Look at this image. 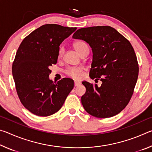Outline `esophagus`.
Wrapping results in <instances>:
<instances>
[{
    "label": "esophagus",
    "instance_id": "1",
    "mask_svg": "<svg viewBox=\"0 0 152 152\" xmlns=\"http://www.w3.org/2000/svg\"><path fill=\"white\" fill-rule=\"evenodd\" d=\"M81 84V82H79V81H74V86H78L79 85H80Z\"/></svg>",
    "mask_w": 152,
    "mask_h": 152
}]
</instances>
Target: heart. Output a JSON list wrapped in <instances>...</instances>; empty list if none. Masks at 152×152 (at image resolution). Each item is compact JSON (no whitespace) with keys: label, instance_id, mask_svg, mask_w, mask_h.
<instances>
[{"label":"heart","instance_id":"1","mask_svg":"<svg viewBox=\"0 0 152 152\" xmlns=\"http://www.w3.org/2000/svg\"><path fill=\"white\" fill-rule=\"evenodd\" d=\"M74 48L78 51L80 55H82L84 52L88 51V47L86 43L83 41H77L74 43ZM64 53V49L63 47H60L59 48L58 52V59H61L63 57ZM83 69L80 67H70V68H67L65 70V74L68 76L73 78H80L82 75Z\"/></svg>","mask_w":152,"mask_h":152}]
</instances>
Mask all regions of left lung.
Segmentation results:
<instances>
[{"label":"left lung","mask_w":152,"mask_h":152,"mask_svg":"<svg viewBox=\"0 0 152 152\" xmlns=\"http://www.w3.org/2000/svg\"><path fill=\"white\" fill-rule=\"evenodd\" d=\"M72 37L85 41L92 48L90 77L102 81L100 87L82 82L86 87L81 98L84 109L98 118L117 115L130 101L137 80L139 65L133 46L110 26L81 28Z\"/></svg>","instance_id":"8db88e82"}]
</instances>
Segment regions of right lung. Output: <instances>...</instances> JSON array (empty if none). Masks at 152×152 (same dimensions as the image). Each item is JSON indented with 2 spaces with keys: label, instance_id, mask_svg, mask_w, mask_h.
Returning a JSON list of instances; mask_svg holds the SVG:
<instances>
[{
  "label": "right lung",
  "instance_id": "1",
  "mask_svg": "<svg viewBox=\"0 0 152 152\" xmlns=\"http://www.w3.org/2000/svg\"><path fill=\"white\" fill-rule=\"evenodd\" d=\"M76 27L46 24L22 41L12 62V72L22 104L33 114L47 117L58 112L74 88V80L49 79L50 67L58 61L61 42Z\"/></svg>",
  "mask_w": 152,
  "mask_h": 152
}]
</instances>
